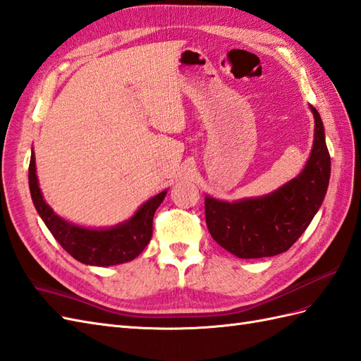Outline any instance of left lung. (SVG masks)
Listing matches in <instances>:
<instances>
[{
    "instance_id": "left-lung-1",
    "label": "left lung",
    "mask_w": 361,
    "mask_h": 361,
    "mask_svg": "<svg viewBox=\"0 0 361 361\" xmlns=\"http://www.w3.org/2000/svg\"><path fill=\"white\" fill-rule=\"evenodd\" d=\"M311 157L300 175L271 195L236 202L206 198V223L215 241L243 259L283 253L307 230L326 195L331 157L317 109Z\"/></svg>"
}]
</instances>
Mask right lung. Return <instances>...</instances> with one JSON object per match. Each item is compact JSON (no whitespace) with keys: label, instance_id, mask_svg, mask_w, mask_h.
<instances>
[{"label":"right lung","instance_id":"obj_1","mask_svg":"<svg viewBox=\"0 0 361 361\" xmlns=\"http://www.w3.org/2000/svg\"><path fill=\"white\" fill-rule=\"evenodd\" d=\"M29 188L36 210L63 250L76 261L96 267L133 261L145 250L152 238L154 214L168 192L163 190L159 195L146 201L137 214L122 226L106 230H91L67 223L54 214L49 204H45L38 186V178H36L33 152L29 164Z\"/></svg>","mask_w":361,"mask_h":361}]
</instances>
